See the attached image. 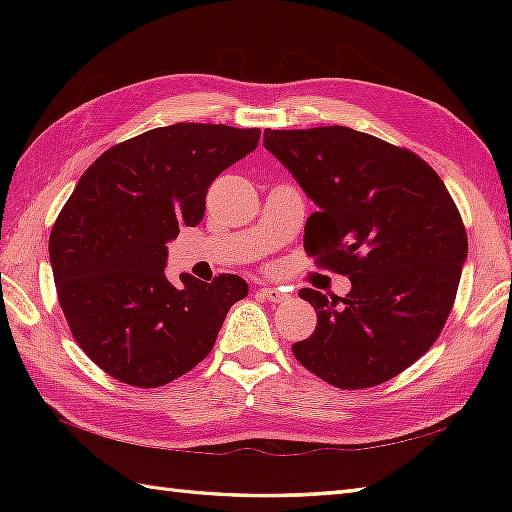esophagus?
<instances>
[{"label":"esophagus","mask_w":512,"mask_h":512,"mask_svg":"<svg viewBox=\"0 0 512 512\" xmlns=\"http://www.w3.org/2000/svg\"><path fill=\"white\" fill-rule=\"evenodd\" d=\"M259 295H262V297L268 299V301H275V303L288 299V295H286L284 290L273 288V286H262V288H259Z\"/></svg>","instance_id":"esophagus-1"}]
</instances>
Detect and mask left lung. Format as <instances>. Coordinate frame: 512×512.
<instances>
[{
  "label": "left lung",
  "mask_w": 512,
  "mask_h": 512,
  "mask_svg": "<svg viewBox=\"0 0 512 512\" xmlns=\"http://www.w3.org/2000/svg\"><path fill=\"white\" fill-rule=\"evenodd\" d=\"M264 147L319 209L303 246L352 281L345 297L299 290L317 328L292 352L334 387L385 383L429 350L453 308L469 255L458 206L422 158L350 127L266 129Z\"/></svg>",
  "instance_id": "8db88e82"
}]
</instances>
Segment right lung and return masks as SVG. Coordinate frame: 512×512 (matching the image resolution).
Returning <instances> with one entry per match:
<instances>
[{"label": "right lung", "instance_id": "obj_1", "mask_svg": "<svg viewBox=\"0 0 512 512\" xmlns=\"http://www.w3.org/2000/svg\"><path fill=\"white\" fill-rule=\"evenodd\" d=\"M259 129L176 123L107 149L83 173L50 233L61 310L81 350L134 387H160L213 350L237 275L211 284L165 275L167 242L198 226L211 182L250 154Z\"/></svg>", "mask_w": 512, "mask_h": 512}]
</instances>
